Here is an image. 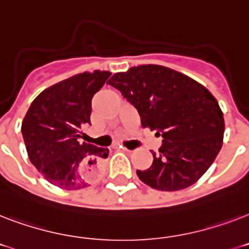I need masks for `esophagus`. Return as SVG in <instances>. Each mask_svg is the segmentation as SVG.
<instances>
[{
  "label": "esophagus",
  "mask_w": 249,
  "mask_h": 249,
  "mask_svg": "<svg viewBox=\"0 0 249 249\" xmlns=\"http://www.w3.org/2000/svg\"><path fill=\"white\" fill-rule=\"evenodd\" d=\"M119 148H120V150H123V151L130 152V150H128V148H126V147H124V146H119Z\"/></svg>",
  "instance_id": "1"
}]
</instances>
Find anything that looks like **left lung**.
Returning a JSON list of instances; mask_svg holds the SVG:
<instances>
[{
  "mask_svg": "<svg viewBox=\"0 0 249 249\" xmlns=\"http://www.w3.org/2000/svg\"><path fill=\"white\" fill-rule=\"evenodd\" d=\"M109 85L137 108L143 128L163 138L141 181L160 191L194 185L208 170L224 143L225 120L205 86L172 68L144 64L117 72Z\"/></svg>",
  "mask_w": 249,
  "mask_h": 249,
  "instance_id": "1",
  "label": "left lung"
}]
</instances>
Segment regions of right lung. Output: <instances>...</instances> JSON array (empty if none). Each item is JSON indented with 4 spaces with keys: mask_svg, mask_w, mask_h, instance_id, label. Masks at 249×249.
Listing matches in <instances>:
<instances>
[{
    "mask_svg": "<svg viewBox=\"0 0 249 249\" xmlns=\"http://www.w3.org/2000/svg\"><path fill=\"white\" fill-rule=\"evenodd\" d=\"M111 72H83L49 86L31 103L21 121L27 154L45 179L64 190L88 187L97 178L108 148L81 141L90 124L91 98Z\"/></svg>",
    "mask_w": 249,
    "mask_h": 249,
    "instance_id": "1",
    "label": "right lung"
}]
</instances>
